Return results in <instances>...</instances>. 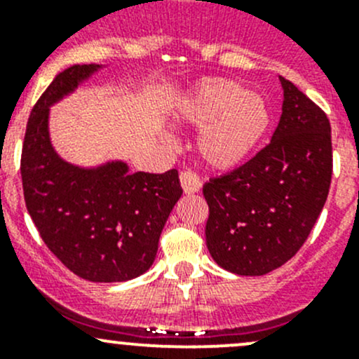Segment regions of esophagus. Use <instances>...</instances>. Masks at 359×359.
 Wrapping results in <instances>:
<instances>
[{
    "label": "esophagus",
    "instance_id": "obj_1",
    "mask_svg": "<svg viewBox=\"0 0 359 359\" xmlns=\"http://www.w3.org/2000/svg\"><path fill=\"white\" fill-rule=\"evenodd\" d=\"M180 186L186 194H194L201 189V180L196 173L182 172L180 173Z\"/></svg>",
    "mask_w": 359,
    "mask_h": 359
}]
</instances>
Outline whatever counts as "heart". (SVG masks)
Instances as JSON below:
<instances>
[{
  "instance_id": "obj_1",
  "label": "heart",
  "mask_w": 359,
  "mask_h": 359,
  "mask_svg": "<svg viewBox=\"0 0 359 359\" xmlns=\"http://www.w3.org/2000/svg\"><path fill=\"white\" fill-rule=\"evenodd\" d=\"M175 125L201 126L194 147L210 170L229 172L248 161L271 126L264 95L241 83L208 78L194 85L173 109Z\"/></svg>"
}]
</instances>
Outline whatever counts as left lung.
I'll return each mask as SVG.
<instances>
[{"label":"left lung","instance_id":"left-lung-1","mask_svg":"<svg viewBox=\"0 0 359 359\" xmlns=\"http://www.w3.org/2000/svg\"><path fill=\"white\" fill-rule=\"evenodd\" d=\"M283 106L269 146L203 186L206 247L222 269L262 276L290 260L316 224L332 182L327 114L281 78Z\"/></svg>","mask_w":359,"mask_h":359}]
</instances>
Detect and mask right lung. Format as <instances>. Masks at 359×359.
Listing matches in <instances>:
<instances>
[{"mask_svg": "<svg viewBox=\"0 0 359 359\" xmlns=\"http://www.w3.org/2000/svg\"><path fill=\"white\" fill-rule=\"evenodd\" d=\"M104 67L85 64L57 74L29 116L20 173L29 215L53 255L83 280L116 283L153 266L182 187L177 170L132 173L123 159L81 166L57 153L50 107Z\"/></svg>", "mask_w": 359, "mask_h": 359, "instance_id": "add662e5", "label": "right lung"}]
</instances>
